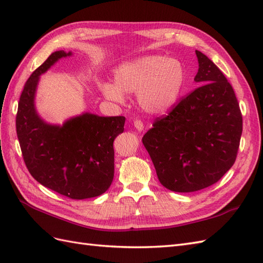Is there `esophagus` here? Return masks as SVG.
<instances>
[{"instance_id":"1","label":"esophagus","mask_w":263,"mask_h":263,"mask_svg":"<svg viewBox=\"0 0 263 263\" xmlns=\"http://www.w3.org/2000/svg\"><path fill=\"white\" fill-rule=\"evenodd\" d=\"M135 127L137 128L138 131H143V123L140 120H136L135 121Z\"/></svg>"}]
</instances>
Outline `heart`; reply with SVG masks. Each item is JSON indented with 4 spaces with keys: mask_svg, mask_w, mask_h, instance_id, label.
<instances>
[{
    "mask_svg": "<svg viewBox=\"0 0 263 263\" xmlns=\"http://www.w3.org/2000/svg\"><path fill=\"white\" fill-rule=\"evenodd\" d=\"M114 83H103L100 91L111 102L123 103L125 93L137 92V100L144 113H167L177 103L185 81L180 61L161 55H150L116 66Z\"/></svg>",
    "mask_w": 263,
    "mask_h": 263,
    "instance_id": "1",
    "label": "heart"
}]
</instances>
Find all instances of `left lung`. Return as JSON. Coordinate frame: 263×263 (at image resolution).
<instances>
[{
	"mask_svg": "<svg viewBox=\"0 0 263 263\" xmlns=\"http://www.w3.org/2000/svg\"><path fill=\"white\" fill-rule=\"evenodd\" d=\"M201 85L142 138L161 185L174 192L208 187L235 163L242 114L231 83L203 53L195 51Z\"/></svg>",
	"mask_w": 263,
	"mask_h": 263,
	"instance_id": "left-lung-1",
	"label": "left lung"
}]
</instances>
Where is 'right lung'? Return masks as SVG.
Returning a JSON list of instances; mask_svg holds the SVG:
<instances>
[{"label": "right lung", "instance_id": "add662e5", "mask_svg": "<svg viewBox=\"0 0 263 263\" xmlns=\"http://www.w3.org/2000/svg\"><path fill=\"white\" fill-rule=\"evenodd\" d=\"M72 52L58 51L26 82L20 96L15 126L28 171L47 189L82 200L105 193L114 177L115 138L124 131V116L82 113L63 124H52L36 109L39 78Z\"/></svg>", "mask_w": 263, "mask_h": 263}]
</instances>
